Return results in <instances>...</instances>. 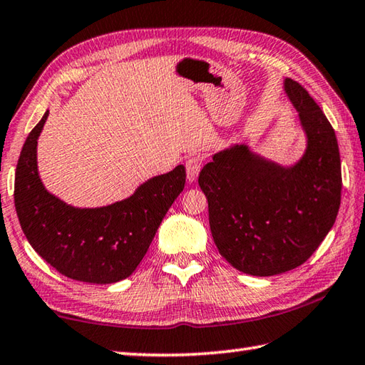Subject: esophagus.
I'll return each instance as SVG.
<instances>
[{
  "instance_id": "34e87169",
  "label": "esophagus",
  "mask_w": 365,
  "mask_h": 365,
  "mask_svg": "<svg viewBox=\"0 0 365 365\" xmlns=\"http://www.w3.org/2000/svg\"><path fill=\"white\" fill-rule=\"evenodd\" d=\"M185 168H187V177L190 182H195L197 175H199V170L202 168V158L197 155H191L188 156L187 163H185Z\"/></svg>"
}]
</instances>
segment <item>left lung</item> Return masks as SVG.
<instances>
[{
  "label": "left lung",
  "instance_id": "left-lung-1",
  "mask_svg": "<svg viewBox=\"0 0 365 365\" xmlns=\"http://www.w3.org/2000/svg\"><path fill=\"white\" fill-rule=\"evenodd\" d=\"M284 90L307 134L302 160L282 168L245 145L220 152L199 174L220 255L244 274L288 272L317 252L337 218L341 169L334 128L292 78Z\"/></svg>",
  "mask_w": 365,
  "mask_h": 365
}]
</instances>
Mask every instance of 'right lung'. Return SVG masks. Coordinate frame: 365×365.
Here are the masks:
<instances>
[{
    "mask_svg": "<svg viewBox=\"0 0 365 365\" xmlns=\"http://www.w3.org/2000/svg\"><path fill=\"white\" fill-rule=\"evenodd\" d=\"M48 112L24 144L16 169L14 202L21 231L42 259L64 277L115 283L144 258L169 207L185 187L183 166L150 178L133 196L99 209H76L44 188L36 145Z\"/></svg>",
    "mask_w": 365,
    "mask_h": 365,
    "instance_id": "add662e5",
    "label": "right lung"
}]
</instances>
